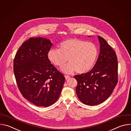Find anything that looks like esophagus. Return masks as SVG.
Returning <instances> with one entry per match:
<instances>
[{
  "label": "esophagus",
  "instance_id": "obj_1",
  "mask_svg": "<svg viewBox=\"0 0 131 131\" xmlns=\"http://www.w3.org/2000/svg\"><path fill=\"white\" fill-rule=\"evenodd\" d=\"M65 79H69L70 77L69 76H68V75H65Z\"/></svg>",
  "mask_w": 131,
  "mask_h": 131
}]
</instances>
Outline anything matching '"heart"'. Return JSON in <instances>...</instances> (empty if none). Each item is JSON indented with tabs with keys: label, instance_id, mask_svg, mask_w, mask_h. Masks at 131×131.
<instances>
[{
	"label": "heart",
	"instance_id": "obj_1",
	"mask_svg": "<svg viewBox=\"0 0 131 131\" xmlns=\"http://www.w3.org/2000/svg\"><path fill=\"white\" fill-rule=\"evenodd\" d=\"M49 60L55 66L62 67L65 73H84L94 66L99 55L95 44L78 39H69L60 43L59 49H51L48 52Z\"/></svg>",
	"mask_w": 131,
	"mask_h": 131
}]
</instances>
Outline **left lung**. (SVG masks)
I'll return each mask as SVG.
<instances>
[{
	"label": "left lung",
	"mask_w": 131,
	"mask_h": 131,
	"mask_svg": "<svg viewBox=\"0 0 131 131\" xmlns=\"http://www.w3.org/2000/svg\"><path fill=\"white\" fill-rule=\"evenodd\" d=\"M98 38L100 52L95 65L89 71L74 76L77 81L76 91L79 100L90 106L106 101L118 80L116 53L103 37L98 36Z\"/></svg>",
	"instance_id": "1"
}]
</instances>
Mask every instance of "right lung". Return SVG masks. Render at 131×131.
<instances>
[{
  "mask_svg": "<svg viewBox=\"0 0 131 131\" xmlns=\"http://www.w3.org/2000/svg\"><path fill=\"white\" fill-rule=\"evenodd\" d=\"M52 46L48 39L30 38L20 46L13 61L18 90L37 106L48 107L57 102L65 80L48 58Z\"/></svg>",
  "mask_w": 131,
  "mask_h": 131,
  "instance_id": "right-lung-1",
  "label": "right lung"
}]
</instances>
